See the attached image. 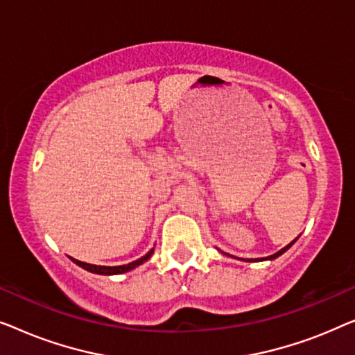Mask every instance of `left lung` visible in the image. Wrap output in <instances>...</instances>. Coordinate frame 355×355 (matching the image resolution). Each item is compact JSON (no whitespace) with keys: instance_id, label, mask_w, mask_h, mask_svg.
<instances>
[{"instance_id":"1","label":"left lung","mask_w":355,"mask_h":355,"mask_svg":"<svg viewBox=\"0 0 355 355\" xmlns=\"http://www.w3.org/2000/svg\"><path fill=\"white\" fill-rule=\"evenodd\" d=\"M296 239H297V238H296ZM296 239H294V241H296ZM294 241H293V243H289V244H288V246H284V248H283V249H282V251H278V252H277V254H273V256H268V257H267V259H277V257H278V256H282V254H283V252H284V251H288V249H289V248H291V246H293V244H294Z\"/></svg>"}]
</instances>
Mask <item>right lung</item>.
Wrapping results in <instances>:
<instances>
[{
	"label": "right lung",
	"mask_w": 355,
	"mask_h": 355,
	"mask_svg": "<svg viewBox=\"0 0 355 355\" xmlns=\"http://www.w3.org/2000/svg\"><path fill=\"white\" fill-rule=\"evenodd\" d=\"M153 251L154 249H151V251H149L146 256H143L141 259H138V261H135V262H130V263H127V266H117V267H104V266H92V263H87V262H80V261H77V259H72L73 262L77 263L78 267H82V268H85V270H88V272H92V273H98V275H119V273H125V272H128V270H132V268H135V267H138V266H141L143 262H146L149 257L153 256Z\"/></svg>",
	"instance_id": "right-lung-1"
}]
</instances>
